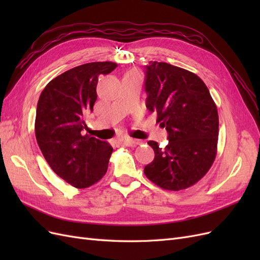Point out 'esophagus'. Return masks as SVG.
<instances>
[{"mask_svg": "<svg viewBox=\"0 0 260 260\" xmlns=\"http://www.w3.org/2000/svg\"><path fill=\"white\" fill-rule=\"evenodd\" d=\"M118 141H119V142L121 143V144H123V145H125V146H136V145H138L140 142L138 140H133V139H131V138H119L118 139Z\"/></svg>", "mask_w": 260, "mask_h": 260, "instance_id": "esophagus-1", "label": "esophagus"}]
</instances>
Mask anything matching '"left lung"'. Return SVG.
I'll return each instance as SVG.
<instances>
[{"mask_svg":"<svg viewBox=\"0 0 260 260\" xmlns=\"http://www.w3.org/2000/svg\"><path fill=\"white\" fill-rule=\"evenodd\" d=\"M146 107L168 132L169 142L160 148L147 144L155 158L144 168L148 180L164 190L179 191L200 181L217 154L219 118L208 88L199 76L167 62L145 66Z\"/></svg>","mask_w":260,"mask_h":260,"instance_id":"1","label":"left lung"}]
</instances>
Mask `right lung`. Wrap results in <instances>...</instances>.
Returning a JSON list of instances; mask_svg holds the SVG:
<instances>
[{
  "label": "right lung",
  "instance_id": "1",
  "mask_svg": "<svg viewBox=\"0 0 260 260\" xmlns=\"http://www.w3.org/2000/svg\"><path fill=\"white\" fill-rule=\"evenodd\" d=\"M117 67L113 61L77 66L51 80L39 98L36 138L52 170L77 188L93 185L103 178L113 153L111 144L89 135L84 116L98 99L100 75Z\"/></svg>",
  "mask_w": 260,
  "mask_h": 260
}]
</instances>
